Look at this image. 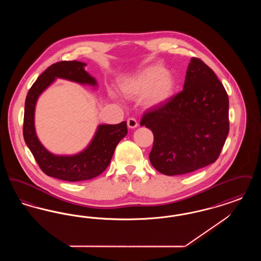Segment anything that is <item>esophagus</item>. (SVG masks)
I'll return each instance as SVG.
<instances>
[{"label": "esophagus", "instance_id": "obj_1", "mask_svg": "<svg viewBox=\"0 0 261 261\" xmlns=\"http://www.w3.org/2000/svg\"><path fill=\"white\" fill-rule=\"evenodd\" d=\"M127 125H128V127H129V128L134 129V128H136L137 126H138V122H137V120L135 118L131 117V118H128V120H127Z\"/></svg>", "mask_w": 261, "mask_h": 261}]
</instances>
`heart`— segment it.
I'll list each match as a JSON object with an SVG mask.
<instances>
[{"mask_svg":"<svg viewBox=\"0 0 261 261\" xmlns=\"http://www.w3.org/2000/svg\"><path fill=\"white\" fill-rule=\"evenodd\" d=\"M126 97L143 98L149 107L160 106L172 97L175 83L162 65H149L136 74L125 76L119 83Z\"/></svg>","mask_w":261,"mask_h":261,"instance_id":"heart-1","label":"heart"}]
</instances>
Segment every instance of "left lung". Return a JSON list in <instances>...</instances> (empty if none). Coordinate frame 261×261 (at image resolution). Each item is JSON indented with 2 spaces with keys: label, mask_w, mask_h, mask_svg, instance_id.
Wrapping results in <instances>:
<instances>
[{
  "label": "left lung",
  "mask_w": 261,
  "mask_h": 261,
  "mask_svg": "<svg viewBox=\"0 0 261 261\" xmlns=\"http://www.w3.org/2000/svg\"><path fill=\"white\" fill-rule=\"evenodd\" d=\"M151 130V165L168 176L190 173L215 162L229 133V99L211 67L193 58L183 91L144 113Z\"/></svg>",
  "instance_id": "1"
}]
</instances>
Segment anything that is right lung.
Segmentation results:
<instances>
[{"mask_svg":"<svg viewBox=\"0 0 261 261\" xmlns=\"http://www.w3.org/2000/svg\"><path fill=\"white\" fill-rule=\"evenodd\" d=\"M86 63L77 61L57 62L37 78L25 99L23 137L41 170L48 176L64 181L77 182L93 179L102 173L112 161L117 144L127 135V123L100 124L87 148L73 155H57L50 152L39 141L34 114L39 96L56 78H62L83 85L97 86L94 77L85 71Z\"/></svg>","mask_w":261,"mask_h":261,"instance_id":"add662e5","label":"right lung"}]
</instances>
